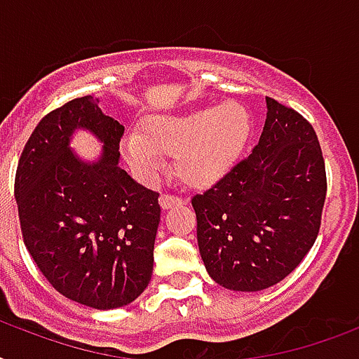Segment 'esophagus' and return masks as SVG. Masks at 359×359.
Masks as SVG:
<instances>
[{
  "label": "esophagus",
  "mask_w": 359,
  "mask_h": 359,
  "mask_svg": "<svg viewBox=\"0 0 359 359\" xmlns=\"http://www.w3.org/2000/svg\"><path fill=\"white\" fill-rule=\"evenodd\" d=\"M180 205H184V199H180L177 196H160V207L163 210H168V208H173V207H180Z\"/></svg>",
  "instance_id": "obj_1"
}]
</instances>
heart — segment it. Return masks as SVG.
Listing matches in <instances>:
<instances>
[{
    "mask_svg": "<svg viewBox=\"0 0 359 359\" xmlns=\"http://www.w3.org/2000/svg\"><path fill=\"white\" fill-rule=\"evenodd\" d=\"M253 134L244 104L227 100L182 114L147 117L141 132L124 135L123 151L140 173L152 175L162 154H175V173L190 188H208L229 173Z\"/></svg>",
    "mask_w": 359,
    "mask_h": 359,
    "instance_id": "b5f03b06",
    "label": "heart"
}]
</instances>
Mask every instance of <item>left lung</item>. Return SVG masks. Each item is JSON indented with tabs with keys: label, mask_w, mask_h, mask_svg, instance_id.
<instances>
[{
	"label": "left lung",
	"mask_w": 359,
	"mask_h": 359,
	"mask_svg": "<svg viewBox=\"0 0 359 359\" xmlns=\"http://www.w3.org/2000/svg\"><path fill=\"white\" fill-rule=\"evenodd\" d=\"M266 123L248 158L191 199L208 276L255 292L285 279L311 250L326 199L317 134L298 111L266 98Z\"/></svg>",
	"instance_id": "8db88e82"
}]
</instances>
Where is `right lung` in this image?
<instances>
[{
    "mask_svg": "<svg viewBox=\"0 0 359 359\" xmlns=\"http://www.w3.org/2000/svg\"><path fill=\"white\" fill-rule=\"evenodd\" d=\"M78 129L103 143L97 161L72 151ZM123 134L98 98H74L36 124L14 180L24 244L42 276L69 300L104 311L147 289L160 224L156 191L119 165Z\"/></svg>",
    "mask_w": 359,
    "mask_h": 359,
    "instance_id": "right-lung-1",
    "label": "right lung"
}]
</instances>
